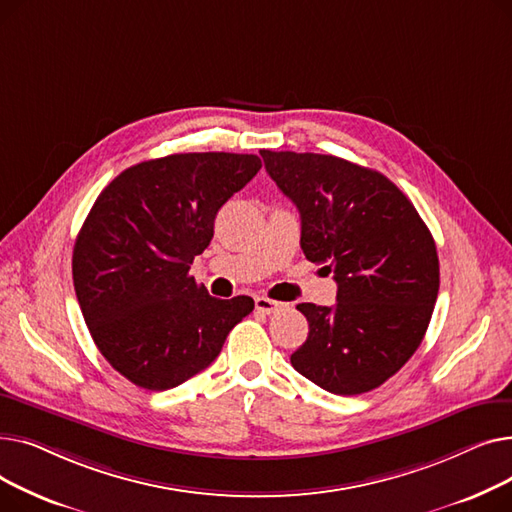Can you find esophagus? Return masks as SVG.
<instances>
[{
  "label": "esophagus",
  "mask_w": 512,
  "mask_h": 512,
  "mask_svg": "<svg viewBox=\"0 0 512 512\" xmlns=\"http://www.w3.org/2000/svg\"><path fill=\"white\" fill-rule=\"evenodd\" d=\"M255 307H257V311H261V313H265V315H272V313L280 311L284 305L278 303V301L267 299V297H257V299H255Z\"/></svg>",
  "instance_id": "1"
}]
</instances>
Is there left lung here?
I'll list each match as a JSON object with an SVG mask.
<instances>
[{"label": "left lung", "mask_w": 512, "mask_h": 512, "mask_svg": "<svg viewBox=\"0 0 512 512\" xmlns=\"http://www.w3.org/2000/svg\"><path fill=\"white\" fill-rule=\"evenodd\" d=\"M265 170L301 213V249L334 272L336 305L301 303L309 321L292 367L332 394L382 386L405 365L432 319L440 288L436 242L384 174L351 161L261 151Z\"/></svg>", "instance_id": "1"}]
</instances>
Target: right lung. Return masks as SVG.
I'll use <instances>...</instances> for the list:
<instances>
[{
    "instance_id": "obj_1",
    "label": "right lung",
    "mask_w": 512,
    "mask_h": 512,
    "mask_svg": "<svg viewBox=\"0 0 512 512\" xmlns=\"http://www.w3.org/2000/svg\"><path fill=\"white\" fill-rule=\"evenodd\" d=\"M257 155L176 153L107 184L80 228L72 280L87 328L118 373L170 390L209 367L251 297L215 299L188 274L220 207L253 180Z\"/></svg>"
}]
</instances>
